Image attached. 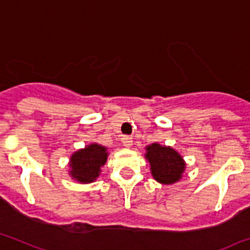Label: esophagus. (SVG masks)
Listing matches in <instances>:
<instances>
[{"label":"esophagus","mask_w":250,"mask_h":250,"mask_svg":"<svg viewBox=\"0 0 250 250\" xmlns=\"http://www.w3.org/2000/svg\"><path fill=\"white\" fill-rule=\"evenodd\" d=\"M121 143H123V145L125 146V147H130V146L132 145V137L123 136V139H121Z\"/></svg>","instance_id":"1"}]
</instances>
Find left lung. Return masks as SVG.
I'll use <instances>...</instances> for the list:
<instances>
[{
    "label": "left lung",
    "instance_id": "obj_1",
    "mask_svg": "<svg viewBox=\"0 0 250 250\" xmlns=\"http://www.w3.org/2000/svg\"><path fill=\"white\" fill-rule=\"evenodd\" d=\"M146 160L150 164L151 175L162 185H172L182 178L186 164L182 156L170 146L153 143L146 147Z\"/></svg>",
    "mask_w": 250,
    "mask_h": 250
}]
</instances>
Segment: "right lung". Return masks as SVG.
I'll return each mask as SVG.
<instances>
[{
	"instance_id": "right-lung-1",
	"label": "right lung",
	"mask_w": 250,
	"mask_h": 250,
	"mask_svg": "<svg viewBox=\"0 0 250 250\" xmlns=\"http://www.w3.org/2000/svg\"><path fill=\"white\" fill-rule=\"evenodd\" d=\"M107 148L99 144H90L70 156L69 175L80 183L94 182L99 177L107 160Z\"/></svg>"
}]
</instances>
